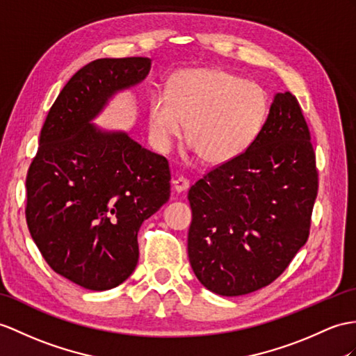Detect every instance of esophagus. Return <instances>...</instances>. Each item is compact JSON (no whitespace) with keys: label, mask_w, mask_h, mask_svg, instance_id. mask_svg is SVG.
I'll return each mask as SVG.
<instances>
[{"label":"esophagus","mask_w":356,"mask_h":356,"mask_svg":"<svg viewBox=\"0 0 356 356\" xmlns=\"http://www.w3.org/2000/svg\"><path fill=\"white\" fill-rule=\"evenodd\" d=\"M172 184H173V188H175L178 193H181V192H186V190L190 187V181L184 177H179L177 179H173Z\"/></svg>","instance_id":"1"}]
</instances>
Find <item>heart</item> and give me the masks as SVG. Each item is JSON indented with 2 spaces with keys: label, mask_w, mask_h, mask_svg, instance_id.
Returning a JSON list of instances; mask_svg holds the SVG:
<instances>
[{
  "label": "heart",
  "mask_w": 356,
  "mask_h": 356,
  "mask_svg": "<svg viewBox=\"0 0 356 356\" xmlns=\"http://www.w3.org/2000/svg\"><path fill=\"white\" fill-rule=\"evenodd\" d=\"M268 97L261 84L220 67L183 69L149 101V136L166 152L183 133L207 163L238 157L261 131Z\"/></svg>",
  "instance_id": "obj_1"
}]
</instances>
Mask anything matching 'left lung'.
Instances as JSON below:
<instances>
[{"mask_svg":"<svg viewBox=\"0 0 356 356\" xmlns=\"http://www.w3.org/2000/svg\"><path fill=\"white\" fill-rule=\"evenodd\" d=\"M317 188L302 108L290 92L276 93L249 148L188 190L187 250L199 282L220 296L272 284L307 243Z\"/></svg>","mask_w":356,"mask_h":356,"instance_id":"1","label":"left lung"}]
</instances>
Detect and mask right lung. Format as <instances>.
I'll use <instances>...</instances> for the list:
<instances>
[{
  "mask_svg": "<svg viewBox=\"0 0 356 356\" xmlns=\"http://www.w3.org/2000/svg\"><path fill=\"white\" fill-rule=\"evenodd\" d=\"M151 58H98L60 92L27 173L25 218L48 266L88 290L122 284L137 232L170 196L168 160L124 131L95 127L108 99L149 74Z\"/></svg>",
  "mask_w": 356,
  "mask_h": 356,
  "instance_id": "add662e5",
  "label": "right lung"
}]
</instances>
